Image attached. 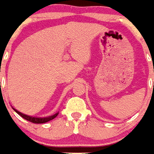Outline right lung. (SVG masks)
I'll return each mask as SVG.
<instances>
[{"mask_svg": "<svg viewBox=\"0 0 154 154\" xmlns=\"http://www.w3.org/2000/svg\"><path fill=\"white\" fill-rule=\"evenodd\" d=\"M14 109V108H13ZM16 113L20 115V116H21L22 118H24L26 120H28L29 122H32V123H35V124H43V123H46L48 121H49V120H52L53 119H54L56 116H57V113L54 115V116H49V117H45V118H36V117H32V116H26V115H24V114L20 113V111L18 110H16L15 109H14Z\"/></svg>", "mask_w": 154, "mask_h": 154, "instance_id": "right-lung-1", "label": "right lung"}]
</instances>
